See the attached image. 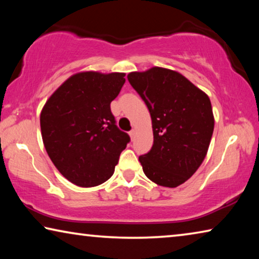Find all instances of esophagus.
I'll list each match as a JSON object with an SVG mask.
<instances>
[{
	"mask_svg": "<svg viewBox=\"0 0 259 259\" xmlns=\"http://www.w3.org/2000/svg\"><path fill=\"white\" fill-rule=\"evenodd\" d=\"M129 135H130V138H131V139H134V138H135V136H136V130H135V129L131 130L130 133H129Z\"/></svg>",
	"mask_w": 259,
	"mask_h": 259,
	"instance_id": "esophagus-1",
	"label": "esophagus"
}]
</instances>
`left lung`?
Here are the masks:
<instances>
[{
	"instance_id": "obj_1",
	"label": "left lung",
	"mask_w": 259,
	"mask_h": 259,
	"mask_svg": "<svg viewBox=\"0 0 259 259\" xmlns=\"http://www.w3.org/2000/svg\"><path fill=\"white\" fill-rule=\"evenodd\" d=\"M128 80L152 119L153 146L139 156L144 174L160 186L182 185L203 162L212 137L208 95L181 73L163 67L131 72Z\"/></svg>"
}]
</instances>
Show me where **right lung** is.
Segmentation results:
<instances>
[{
  "label": "right lung",
  "instance_id": "right-lung-1",
  "mask_svg": "<svg viewBox=\"0 0 259 259\" xmlns=\"http://www.w3.org/2000/svg\"><path fill=\"white\" fill-rule=\"evenodd\" d=\"M124 73L80 72L69 76L42 108L46 151L69 182L93 187L106 182L130 137L115 124L112 100L125 82Z\"/></svg>",
  "mask_w": 259,
  "mask_h": 259
}]
</instances>
